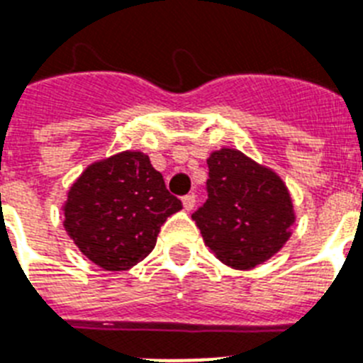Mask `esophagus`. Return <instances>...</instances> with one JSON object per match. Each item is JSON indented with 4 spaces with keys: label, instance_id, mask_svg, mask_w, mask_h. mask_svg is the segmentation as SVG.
Listing matches in <instances>:
<instances>
[{
    "label": "esophagus",
    "instance_id": "esophagus-1",
    "mask_svg": "<svg viewBox=\"0 0 363 363\" xmlns=\"http://www.w3.org/2000/svg\"><path fill=\"white\" fill-rule=\"evenodd\" d=\"M182 206L186 210L194 208V206H196V196H194V194H188V196L182 197Z\"/></svg>",
    "mask_w": 363,
    "mask_h": 363
}]
</instances>
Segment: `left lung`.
<instances>
[{"mask_svg":"<svg viewBox=\"0 0 363 363\" xmlns=\"http://www.w3.org/2000/svg\"><path fill=\"white\" fill-rule=\"evenodd\" d=\"M208 199L191 214L216 258L251 269L279 251L294 223V206L275 173L234 149L206 160Z\"/></svg>","mask_w":363,"mask_h":363,"instance_id":"left-lung-1","label":"left lung"}]
</instances>
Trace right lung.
Returning <instances> with one entry per match:
<instances>
[{
    "label": "right lung",
    "instance_id": "1",
    "mask_svg": "<svg viewBox=\"0 0 363 363\" xmlns=\"http://www.w3.org/2000/svg\"><path fill=\"white\" fill-rule=\"evenodd\" d=\"M181 208L147 155L125 151L88 166L73 182L64 228L94 264L125 271L153 251L164 221Z\"/></svg>",
    "mask_w": 363,
    "mask_h": 363
}]
</instances>
